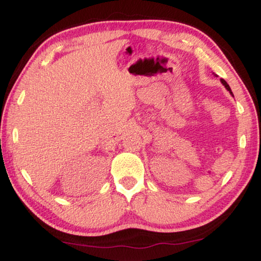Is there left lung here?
Masks as SVG:
<instances>
[{
    "instance_id": "8db88e82",
    "label": "left lung",
    "mask_w": 261,
    "mask_h": 261,
    "mask_svg": "<svg viewBox=\"0 0 261 261\" xmlns=\"http://www.w3.org/2000/svg\"><path fill=\"white\" fill-rule=\"evenodd\" d=\"M221 83H222V84L224 85V88H226V89H227V90L230 92V95H231V96H233V97H234L233 92H231V90H230V88H229V85H228V84H227V82H226V81H224V80H222V78H221Z\"/></svg>"
}]
</instances>
